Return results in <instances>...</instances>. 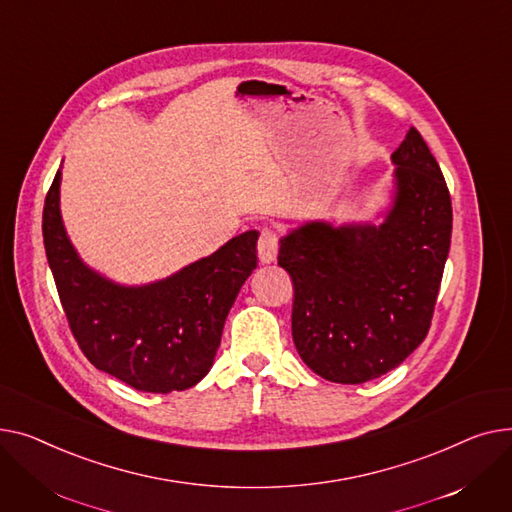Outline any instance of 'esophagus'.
Masks as SVG:
<instances>
[{
  "instance_id": "1",
  "label": "esophagus",
  "mask_w": 512,
  "mask_h": 512,
  "mask_svg": "<svg viewBox=\"0 0 512 512\" xmlns=\"http://www.w3.org/2000/svg\"><path fill=\"white\" fill-rule=\"evenodd\" d=\"M279 254V235L273 229H262L258 239V258L262 264L277 260Z\"/></svg>"
}]
</instances>
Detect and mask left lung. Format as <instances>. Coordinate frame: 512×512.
I'll return each mask as SVG.
<instances>
[{
    "instance_id": "left-lung-1",
    "label": "left lung",
    "mask_w": 512,
    "mask_h": 512,
    "mask_svg": "<svg viewBox=\"0 0 512 512\" xmlns=\"http://www.w3.org/2000/svg\"><path fill=\"white\" fill-rule=\"evenodd\" d=\"M393 200L380 225L310 221L281 237L293 279V343L339 384L378 378L422 345L453 231L444 175L411 128L393 153Z\"/></svg>"
}]
</instances>
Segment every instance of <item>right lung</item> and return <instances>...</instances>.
Here are the masks:
<instances>
[{"mask_svg": "<svg viewBox=\"0 0 512 512\" xmlns=\"http://www.w3.org/2000/svg\"><path fill=\"white\" fill-rule=\"evenodd\" d=\"M62 169L43 208V242L72 335L97 370L142 393L198 384L213 368L225 318L258 264V231L237 235L217 252L171 277L119 285L82 262L59 210Z\"/></svg>", "mask_w": 512, "mask_h": 512, "instance_id": "right-lung-1", "label": "right lung"}]
</instances>
